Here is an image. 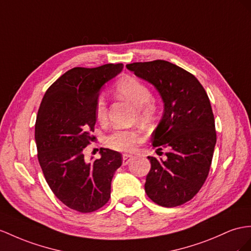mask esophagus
Segmentation results:
<instances>
[{"instance_id": "obj_1", "label": "esophagus", "mask_w": 251, "mask_h": 251, "mask_svg": "<svg viewBox=\"0 0 251 251\" xmlns=\"http://www.w3.org/2000/svg\"><path fill=\"white\" fill-rule=\"evenodd\" d=\"M133 159L132 155H129V153H124L123 155V165H127L129 163L131 160Z\"/></svg>"}]
</instances>
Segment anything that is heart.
<instances>
[{
    "label": "heart",
    "mask_w": 251,
    "mask_h": 251,
    "mask_svg": "<svg viewBox=\"0 0 251 251\" xmlns=\"http://www.w3.org/2000/svg\"><path fill=\"white\" fill-rule=\"evenodd\" d=\"M115 93L118 98L137 108V115L140 121L149 122L152 119L156 112V106L151 100L150 88L143 82L131 76L123 77L115 85ZM95 114L100 122H104L107 118V105L102 98H100L96 102ZM142 140V133L139 130L119 129L107 138V144L113 150L130 151L136 149Z\"/></svg>",
    "instance_id": "obj_1"
}]
</instances>
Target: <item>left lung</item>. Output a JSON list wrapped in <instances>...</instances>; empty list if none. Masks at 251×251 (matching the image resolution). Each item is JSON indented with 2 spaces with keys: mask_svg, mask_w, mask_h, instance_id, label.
I'll list each match as a JSON object with an SVG mask.
<instances>
[{
  "mask_svg": "<svg viewBox=\"0 0 251 251\" xmlns=\"http://www.w3.org/2000/svg\"><path fill=\"white\" fill-rule=\"evenodd\" d=\"M126 68L151 83L164 104L151 142L158 155L162 147L170 151L165 159L149 157L145 192L159 205L177 207L197 194L209 174L216 143L210 100L196 77L174 63L153 60Z\"/></svg>",
  "mask_w": 251,
  "mask_h": 251,
  "instance_id": "left-lung-1",
  "label": "left lung"
}]
</instances>
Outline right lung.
<instances>
[{"label": "right lung", "mask_w": 251, "mask_h": 251, "mask_svg": "<svg viewBox=\"0 0 251 251\" xmlns=\"http://www.w3.org/2000/svg\"><path fill=\"white\" fill-rule=\"evenodd\" d=\"M123 67L108 63L69 70L47 90L38 111L35 140L43 175L55 196L81 213L107 203L113 175L122 165L119 151L101 147L100 158L89 161L83 150L92 140L100 89Z\"/></svg>", "instance_id": "1"}]
</instances>
